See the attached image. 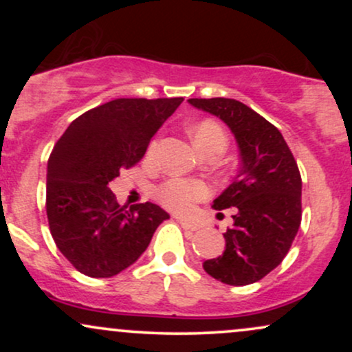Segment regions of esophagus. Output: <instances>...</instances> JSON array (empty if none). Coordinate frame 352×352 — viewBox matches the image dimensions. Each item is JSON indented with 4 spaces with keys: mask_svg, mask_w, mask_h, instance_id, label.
<instances>
[{
    "mask_svg": "<svg viewBox=\"0 0 352 352\" xmlns=\"http://www.w3.org/2000/svg\"><path fill=\"white\" fill-rule=\"evenodd\" d=\"M177 221H179V223L182 225V227L187 228V230H192V232H195V230H199V228H200L199 225L193 223V221L187 220V218H177Z\"/></svg>",
    "mask_w": 352,
    "mask_h": 352,
    "instance_id": "1",
    "label": "esophagus"
}]
</instances>
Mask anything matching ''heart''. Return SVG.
<instances>
[{"mask_svg": "<svg viewBox=\"0 0 352 352\" xmlns=\"http://www.w3.org/2000/svg\"><path fill=\"white\" fill-rule=\"evenodd\" d=\"M193 142L201 152L208 147L218 145L225 148L227 145V135L223 129L213 120H200L192 127ZM155 147V144L152 145ZM210 190L201 182H190L184 179H168L155 188V199L164 205L165 208L175 213H188L193 205L205 200Z\"/></svg>", "mask_w": 352, "mask_h": 352, "instance_id": "b5f03b06", "label": "heart"}]
</instances>
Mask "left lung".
<instances>
[{
	"mask_svg": "<svg viewBox=\"0 0 352 352\" xmlns=\"http://www.w3.org/2000/svg\"><path fill=\"white\" fill-rule=\"evenodd\" d=\"M220 117L240 147L241 167L213 200L215 210L236 208L223 233L225 252L204 263L205 272L232 286L260 281L281 263L301 225V173L288 144L272 122L235 99H188Z\"/></svg>",
	"mask_w": 352,
	"mask_h": 352,
	"instance_id": "obj_1",
	"label": "left lung"
}]
</instances>
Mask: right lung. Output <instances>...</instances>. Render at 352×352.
Returning <instances> with one entry per match:
<instances>
[{
  "mask_svg": "<svg viewBox=\"0 0 352 352\" xmlns=\"http://www.w3.org/2000/svg\"><path fill=\"white\" fill-rule=\"evenodd\" d=\"M184 98L114 99L71 122L47 160L52 240L78 272L111 278L135 263L168 213L152 201L119 205L109 182L142 160Z\"/></svg>",
  "mask_w": 352,
  "mask_h": 352,
  "instance_id": "1",
  "label": "right lung"
}]
</instances>
